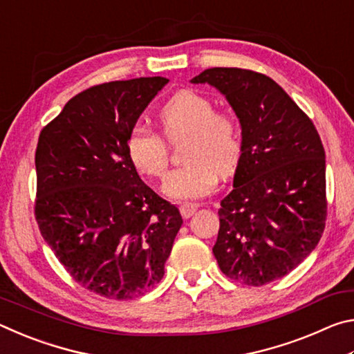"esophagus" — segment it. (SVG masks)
Instances as JSON below:
<instances>
[{"instance_id": "esophagus-1", "label": "esophagus", "mask_w": 354, "mask_h": 354, "mask_svg": "<svg viewBox=\"0 0 354 354\" xmlns=\"http://www.w3.org/2000/svg\"><path fill=\"white\" fill-rule=\"evenodd\" d=\"M198 209V205H181L179 206V211H181V215L184 218H190L192 215L196 212Z\"/></svg>"}]
</instances>
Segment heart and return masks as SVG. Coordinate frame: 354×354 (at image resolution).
<instances>
[{"instance_id": "b5f03b06", "label": "heart", "mask_w": 354, "mask_h": 354, "mask_svg": "<svg viewBox=\"0 0 354 354\" xmlns=\"http://www.w3.org/2000/svg\"><path fill=\"white\" fill-rule=\"evenodd\" d=\"M162 134L137 123L129 129L127 149L131 162L148 178L165 175L170 143L181 142L187 160L167 176L164 192L170 198L190 201L212 194L220 171L234 169L242 151V136L234 113L215 109L211 97L194 88L176 92L158 113Z\"/></svg>"}]
</instances>
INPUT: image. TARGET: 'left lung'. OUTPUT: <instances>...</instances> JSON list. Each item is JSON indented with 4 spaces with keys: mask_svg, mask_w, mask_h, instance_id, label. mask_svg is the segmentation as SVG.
Listing matches in <instances>:
<instances>
[{
    "mask_svg": "<svg viewBox=\"0 0 354 354\" xmlns=\"http://www.w3.org/2000/svg\"><path fill=\"white\" fill-rule=\"evenodd\" d=\"M192 82L217 87L242 124V154L234 189L220 203L214 256L227 278L268 284L306 259L325 230V148L313 120L272 77L214 67Z\"/></svg>",
    "mask_w": 354,
    "mask_h": 354,
    "instance_id": "8db88e82",
    "label": "left lung"
}]
</instances>
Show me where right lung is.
Here are the masks:
<instances>
[{
    "mask_svg": "<svg viewBox=\"0 0 354 354\" xmlns=\"http://www.w3.org/2000/svg\"><path fill=\"white\" fill-rule=\"evenodd\" d=\"M167 77L88 87L40 131L34 215L41 237L84 289L113 299L164 277L181 214L142 181L127 137Z\"/></svg>",
    "mask_w": 354,
    "mask_h": 354,
    "instance_id": "obj_1",
    "label": "right lung"
}]
</instances>
